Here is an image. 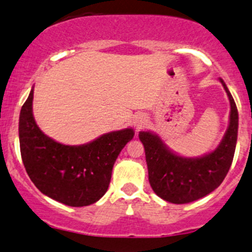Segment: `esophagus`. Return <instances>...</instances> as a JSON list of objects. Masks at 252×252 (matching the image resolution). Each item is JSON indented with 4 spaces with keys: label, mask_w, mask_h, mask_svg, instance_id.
I'll return each mask as SVG.
<instances>
[{
    "label": "esophagus",
    "mask_w": 252,
    "mask_h": 252,
    "mask_svg": "<svg viewBox=\"0 0 252 252\" xmlns=\"http://www.w3.org/2000/svg\"><path fill=\"white\" fill-rule=\"evenodd\" d=\"M146 122H147L146 116H143V115H140V116L135 117L134 126H136V129H140V128H142L144 124H146Z\"/></svg>",
    "instance_id": "1"
}]
</instances>
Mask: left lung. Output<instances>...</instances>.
<instances>
[{
  "mask_svg": "<svg viewBox=\"0 0 252 252\" xmlns=\"http://www.w3.org/2000/svg\"><path fill=\"white\" fill-rule=\"evenodd\" d=\"M230 100V123L219 146L206 155L185 158L173 153L163 141L150 131H140L143 143L148 178L154 192L172 204H187L213 192L226 176L235 155L238 134V111L225 85Z\"/></svg>",
  "mask_w": 252,
  "mask_h": 252,
  "instance_id": "left-lung-1",
  "label": "left lung"
}]
</instances>
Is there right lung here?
<instances>
[{"mask_svg": "<svg viewBox=\"0 0 252 252\" xmlns=\"http://www.w3.org/2000/svg\"><path fill=\"white\" fill-rule=\"evenodd\" d=\"M31 90L19 120L22 162L36 189L67 206L82 207L99 200L109 189L112 167L134 129L111 131L92 142L66 146L40 130L33 116Z\"/></svg>", "mask_w": 252, "mask_h": 252, "instance_id": "1", "label": "right lung"}]
</instances>
